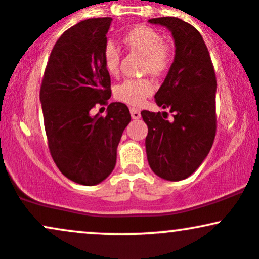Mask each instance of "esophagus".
I'll list each match as a JSON object with an SVG mask.
<instances>
[{"instance_id": "obj_1", "label": "esophagus", "mask_w": 259, "mask_h": 259, "mask_svg": "<svg viewBox=\"0 0 259 259\" xmlns=\"http://www.w3.org/2000/svg\"><path fill=\"white\" fill-rule=\"evenodd\" d=\"M130 114H132L133 119H139V118L141 117V113H140L139 109L138 108H134V107H132V108H130Z\"/></svg>"}]
</instances>
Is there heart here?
Returning a JSON list of instances; mask_svg holds the SVG:
<instances>
[{"label":"heart","mask_w":259,"mask_h":259,"mask_svg":"<svg viewBox=\"0 0 259 259\" xmlns=\"http://www.w3.org/2000/svg\"><path fill=\"white\" fill-rule=\"evenodd\" d=\"M123 42L130 51L144 56L141 72L153 76H163L170 69L174 51L170 44L165 42L158 30L147 25H138L124 35ZM103 64L107 73L118 76L120 72V50L113 42L103 49ZM154 91V84L150 78L127 79L115 86V99L130 106H140Z\"/></svg>","instance_id":"1"}]
</instances>
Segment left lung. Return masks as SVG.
<instances>
[{
  "label": "left lung",
  "mask_w": 259,
  "mask_h": 259,
  "mask_svg": "<svg viewBox=\"0 0 259 259\" xmlns=\"http://www.w3.org/2000/svg\"><path fill=\"white\" fill-rule=\"evenodd\" d=\"M167 26L175 42V57L154 101L168 113L142 111L147 124L148 164L162 179H186L202 164L217 132V79L209 52L196 28L175 17L152 18Z\"/></svg>",
  "instance_id": "8db88e82"
}]
</instances>
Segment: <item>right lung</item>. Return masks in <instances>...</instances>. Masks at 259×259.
I'll return each mask as SVG.
<instances>
[{"mask_svg":"<svg viewBox=\"0 0 259 259\" xmlns=\"http://www.w3.org/2000/svg\"><path fill=\"white\" fill-rule=\"evenodd\" d=\"M112 18H90L65 30L53 46L40 89L50 153L61 173L80 185H96L115 167L121 134L132 120L121 102L109 103L106 117H91L111 99V76L103 64Z\"/></svg>","mask_w":259,"mask_h":259,"instance_id":"obj_1","label":"right lung"}]
</instances>
